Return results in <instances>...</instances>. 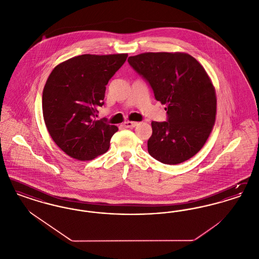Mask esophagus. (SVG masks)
Here are the masks:
<instances>
[{"mask_svg":"<svg viewBox=\"0 0 259 259\" xmlns=\"http://www.w3.org/2000/svg\"><path fill=\"white\" fill-rule=\"evenodd\" d=\"M137 125H138V122H134V121H125L123 123L125 128H133Z\"/></svg>","mask_w":259,"mask_h":259,"instance_id":"1","label":"esophagus"}]
</instances>
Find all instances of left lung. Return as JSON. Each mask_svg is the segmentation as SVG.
Listing matches in <instances>:
<instances>
[{
	"label": "left lung",
	"mask_w": 259,
	"mask_h": 259,
	"mask_svg": "<svg viewBox=\"0 0 259 259\" xmlns=\"http://www.w3.org/2000/svg\"><path fill=\"white\" fill-rule=\"evenodd\" d=\"M128 63L167 106V121L151 122L148 153L169 165L188 160L203 148L215 121V91L205 69L181 52L142 53Z\"/></svg>",
	"instance_id": "obj_1"
}]
</instances>
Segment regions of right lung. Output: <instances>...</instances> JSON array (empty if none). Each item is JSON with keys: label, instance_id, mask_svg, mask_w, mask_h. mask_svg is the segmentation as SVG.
<instances>
[{"label": "right lung", "instance_id": "1", "mask_svg": "<svg viewBox=\"0 0 259 259\" xmlns=\"http://www.w3.org/2000/svg\"><path fill=\"white\" fill-rule=\"evenodd\" d=\"M128 54L75 56L57 65L42 92V113L49 133L62 150L77 160L108 151L118 128L96 120L106 85Z\"/></svg>", "mask_w": 259, "mask_h": 259}]
</instances>
